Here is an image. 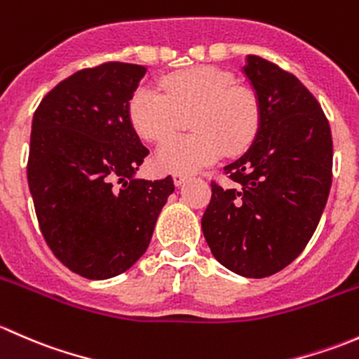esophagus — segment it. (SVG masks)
I'll use <instances>...</instances> for the list:
<instances>
[{"mask_svg":"<svg viewBox=\"0 0 359 359\" xmlns=\"http://www.w3.org/2000/svg\"><path fill=\"white\" fill-rule=\"evenodd\" d=\"M186 180H187L186 173H180V172L173 173V182H175V186H182V184L186 182Z\"/></svg>","mask_w":359,"mask_h":359,"instance_id":"34e87169","label":"esophagus"}]
</instances>
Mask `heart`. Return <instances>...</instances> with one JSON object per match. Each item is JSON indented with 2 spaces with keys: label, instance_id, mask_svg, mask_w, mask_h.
<instances>
[{
  "label": "heart",
  "instance_id": "1",
  "mask_svg": "<svg viewBox=\"0 0 359 359\" xmlns=\"http://www.w3.org/2000/svg\"><path fill=\"white\" fill-rule=\"evenodd\" d=\"M163 93L144 85L133 93L130 119L140 137L163 142L190 119L195 133L163 144L156 161L168 172L189 173L224 153H243L260 126L255 93L231 72L200 66L165 78Z\"/></svg>",
  "mask_w": 359,
  "mask_h": 359
}]
</instances>
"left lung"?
<instances>
[{"instance_id":"obj_1","label":"left lung","mask_w":359,"mask_h":359,"mask_svg":"<svg viewBox=\"0 0 359 359\" xmlns=\"http://www.w3.org/2000/svg\"><path fill=\"white\" fill-rule=\"evenodd\" d=\"M245 76L260 126L250 149L224 166L231 186L212 180L201 229L213 257L245 278H266L300 255L332 186L334 144L316 97L292 74L257 55Z\"/></svg>"}]
</instances>
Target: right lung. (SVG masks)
<instances>
[{
	"label": "right lung",
	"instance_id": "obj_1",
	"mask_svg": "<svg viewBox=\"0 0 359 359\" xmlns=\"http://www.w3.org/2000/svg\"><path fill=\"white\" fill-rule=\"evenodd\" d=\"M147 69H81L43 97L32 118L27 182L46 245L72 273L107 280L149 247L172 177L135 179L149 154L130 100Z\"/></svg>",
	"mask_w": 359,
	"mask_h": 359
}]
</instances>
